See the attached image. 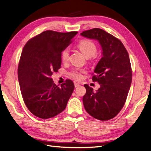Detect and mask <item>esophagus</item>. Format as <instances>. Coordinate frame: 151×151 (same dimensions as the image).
I'll use <instances>...</instances> for the list:
<instances>
[{"instance_id":"34e87169","label":"esophagus","mask_w":151,"mask_h":151,"mask_svg":"<svg viewBox=\"0 0 151 151\" xmlns=\"http://www.w3.org/2000/svg\"><path fill=\"white\" fill-rule=\"evenodd\" d=\"M74 86H75V87L76 88V87H78V86H80V84H79V83H74Z\"/></svg>"}]
</instances>
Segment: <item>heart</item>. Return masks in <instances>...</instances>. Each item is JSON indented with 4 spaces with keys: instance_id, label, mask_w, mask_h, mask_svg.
<instances>
[{
    "instance_id": "b5f03b06",
    "label": "heart",
    "mask_w": 151,
    "mask_h": 151,
    "mask_svg": "<svg viewBox=\"0 0 151 151\" xmlns=\"http://www.w3.org/2000/svg\"><path fill=\"white\" fill-rule=\"evenodd\" d=\"M77 47L81 51L84 53V55L88 57H93L97 52V46L92 40L85 39L81 40L77 45ZM61 59L63 62H67L69 58V50L65 48L62 50L60 54ZM84 70L82 69H75L70 72V76L72 78L77 81H79L83 78L82 73H84Z\"/></svg>"
}]
</instances>
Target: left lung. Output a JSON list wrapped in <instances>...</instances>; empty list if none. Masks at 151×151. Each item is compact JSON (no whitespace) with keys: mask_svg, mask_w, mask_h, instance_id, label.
Listing matches in <instances>:
<instances>
[{"mask_svg":"<svg viewBox=\"0 0 151 151\" xmlns=\"http://www.w3.org/2000/svg\"><path fill=\"white\" fill-rule=\"evenodd\" d=\"M81 35L97 40L103 55L93 76V81L101 86L94 91L88 84L84 85V108L96 119L109 120L121 111L130 88L132 71L129 53L120 40L101 29L93 28Z\"/></svg>","mask_w":151,"mask_h":151,"instance_id":"1","label":"left lung"}]
</instances>
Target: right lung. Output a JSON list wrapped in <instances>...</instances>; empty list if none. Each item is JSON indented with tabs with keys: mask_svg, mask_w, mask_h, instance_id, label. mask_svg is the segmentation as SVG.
I'll list each match as a JSON object with an SVG mask.
<instances>
[{
	"mask_svg": "<svg viewBox=\"0 0 151 151\" xmlns=\"http://www.w3.org/2000/svg\"><path fill=\"white\" fill-rule=\"evenodd\" d=\"M77 33L45 31L24 47L18 65V80L24 102L35 116L47 119L66 108L74 89V83L68 79L58 87L51 76L60 68L61 52Z\"/></svg>",
	"mask_w": 151,
	"mask_h": 151,
	"instance_id": "add662e5",
	"label": "right lung"
}]
</instances>
